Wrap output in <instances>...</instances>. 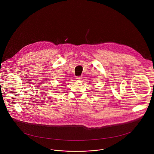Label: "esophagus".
Wrapping results in <instances>:
<instances>
[{"instance_id":"obj_1","label":"esophagus","mask_w":154,"mask_h":154,"mask_svg":"<svg viewBox=\"0 0 154 154\" xmlns=\"http://www.w3.org/2000/svg\"><path fill=\"white\" fill-rule=\"evenodd\" d=\"M76 79H78V80H81V79H82V76H76Z\"/></svg>"}]
</instances>
